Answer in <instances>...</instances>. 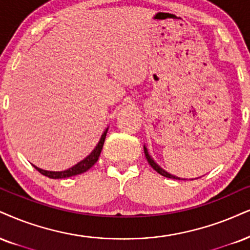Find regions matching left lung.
<instances>
[{"label": "left lung", "mask_w": 250, "mask_h": 250, "mask_svg": "<svg viewBox=\"0 0 250 250\" xmlns=\"http://www.w3.org/2000/svg\"><path fill=\"white\" fill-rule=\"evenodd\" d=\"M144 152H145V155H146V159H147V161H148V163H149V165H150V167H152V168H153L154 170H155V171H158L160 175H162V176H165V177H168V178H174V180H186V178H181V177H177V176H175V175H171V174H169L168 171H166L165 169L160 167V166L158 165V163H156L155 161H154V159L152 158V156L149 155V153H148V149H147V147L145 146V145H144ZM191 180H192V178H191Z\"/></svg>", "instance_id": "1"}]
</instances>
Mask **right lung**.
Returning a JSON list of instances; mask_svg holds the SVG:
<instances>
[{"instance_id": "1", "label": "right lung", "mask_w": 250, "mask_h": 250, "mask_svg": "<svg viewBox=\"0 0 250 250\" xmlns=\"http://www.w3.org/2000/svg\"><path fill=\"white\" fill-rule=\"evenodd\" d=\"M107 130H109V127H106L105 131L103 132V134L101 135V139H100V141H98V144L96 145V147L92 149V152L89 154L88 156H85L82 161H80L76 163L75 166H73L72 168H68V169H66V170H62V171H50V170H44V169H42V168H38L37 166H33V167H35L37 170L40 172V174L45 175V176H47L50 178H54V180H58V178L72 177V176H75V175L85 172L88 169H90L92 166L97 162L98 158H100V154L102 152V148H103L104 140H105Z\"/></svg>"}]
</instances>
